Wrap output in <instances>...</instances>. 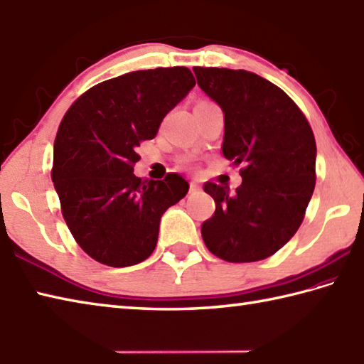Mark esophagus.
I'll list each match as a JSON object with an SVG mask.
<instances>
[{"instance_id":"obj_1","label":"esophagus","mask_w":364,"mask_h":364,"mask_svg":"<svg viewBox=\"0 0 364 364\" xmlns=\"http://www.w3.org/2000/svg\"><path fill=\"white\" fill-rule=\"evenodd\" d=\"M199 190H201V187H199L196 182H191L190 183V193H198Z\"/></svg>"}]
</instances>
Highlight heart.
I'll return each mask as SVG.
<instances>
[{
    "instance_id": "heart-1",
    "label": "heart",
    "mask_w": 364,
    "mask_h": 364,
    "mask_svg": "<svg viewBox=\"0 0 364 364\" xmlns=\"http://www.w3.org/2000/svg\"><path fill=\"white\" fill-rule=\"evenodd\" d=\"M203 102H204V100H203ZM199 103H201V102H199ZM182 163H183V165H185V166H188V165H190V163H191V161H190V159H187V160H183V161H182Z\"/></svg>"
}]
</instances>
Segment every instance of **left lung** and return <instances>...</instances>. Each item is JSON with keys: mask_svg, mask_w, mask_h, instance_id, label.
Instances as JSON below:
<instances>
[{"mask_svg": "<svg viewBox=\"0 0 364 364\" xmlns=\"http://www.w3.org/2000/svg\"><path fill=\"white\" fill-rule=\"evenodd\" d=\"M225 113L221 151L242 185L204 183L215 213L201 226L205 247L228 262L275 255L300 228L316 185V139L301 109L269 80L247 70L193 69Z\"/></svg>", "mask_w": 364, "mask_h": 364, "instance_id": "obj_1", "label": "left lung"}]
</instances>
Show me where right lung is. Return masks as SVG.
<instances>
[{"label":"right lung","mask_w":364,"mask_h":364,"mask_svg":"<svg viewBox=\"0 0 364 364\" xmlns=\"http://www.w3.org/2000/svg\"><path fill=\"white\" fill-rule=\"evenodd\" d=\"M195 86L187 68L129 72L92 86L72 103L56 133L51 181L73 239L94 261L129 267L152 255L160 218L187 195L179 174H133L136 147L157 135Z\"/></svg>","instance_id":"1"}]
</instances>
